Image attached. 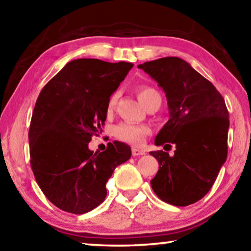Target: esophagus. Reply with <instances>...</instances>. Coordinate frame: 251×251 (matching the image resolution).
Here are the masks:
<instances>
[{"label":"esophagus","instance_id":"esophagus-1","mask_svg":"<svg viewBox=\"0 0 251 251\" xmlns=\"http://www.w3.org/2000/svg\"><path fill=\"white\" fill-rule=\"evenodd\" d=\"M131 154H133V156H141V155H145V151L141 150V148L133 147V148H131Z\"/></svg>","mask_w":251,"mask_h":251}]
</instances>
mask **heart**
I'll return each mask as SVG.
<instances>
[{"label":"heart","instance_id":"b5f03b06","mask_svg":"<svg viewBox=\"0 0 251 251\" xmlns=\"http://www.w3.org/2000/svg\"><path fill=\"white\" fill-rule=\"evenodd\" d=\"M137 96L139 100L142 101L144 106H146L150 101L155 99V97H160L158 93H157L154 88L143 86L139 87L137 91ZM116 103V95H113L108 100L107 110L110 112L114 108V105ZM150 133L148 127L143 125H136L133 123L124 122L121 123L120 125L115 127V136L117 139H120L122 142L128 143L130 145H141L143 143L145 136Z\"/></svg>","mask_w":251,"mask_h":251}]
</instances>
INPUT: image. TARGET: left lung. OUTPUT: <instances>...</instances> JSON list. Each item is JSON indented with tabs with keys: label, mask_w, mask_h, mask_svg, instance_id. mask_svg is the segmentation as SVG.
<instances>
[{
	"label": "left lung",
	"mask_w": 251,
	"mask_h": 251,
	"mask_svg": "<svg viewBox=\"0 0 251 251\" xmlns=\"http://www.w3.org/2000/svg\"><path fill=\"white\" fill-rule=\"evenodd\" d=\"M138 69L158 83L166 94L169 120L155 145L171 148L151 151L159 169L151 180L161 201L188 206L209 192L227 158L229 114L225 100L209 80L179 57H163Z\"/></svg>",
	"instance_id": "1"
}]
</instances>
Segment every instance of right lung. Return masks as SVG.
I'll use <instances>...</instances> for the list:
<instances>
[{
  "mask_svg": "<svg viewBox=\"0 0 251 251\" xmlns=\"http://www.w3.org/2000/svg\"><path fill=\"white\" fill-rule=\"evenodd\" d=\"M133 66L74 59L37 97L28 130L31 167L42 192L59 209L80 215L100 205L114 169L130 158L127 144L114 141L94 152L88 143L103 130L109 97Z\"/></svg>",
  "mask_w": 251,
  "mask_h": 251,
  "instance_id": "add662e5",
  "label": "right lung"
}]
</instances>
